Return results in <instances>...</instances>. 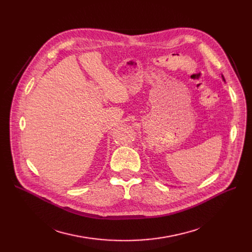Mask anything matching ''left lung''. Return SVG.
<instances>
[{
    "label": "left lung",
    "mask_w": 252,
    "mask_h": 252,
    "mask_svg": "<svg viewBox=\"0 0 252 252\" xmlns=\"http://www.w3.org/2000/svg\"><path fill=\"white\" fill-rule=\"evenodd\" d=\"M221 77H222V81H223V82H226V81H224V78H223V76H222V75H221Z\"/></svg>",
    "instance_id": "1"
}]
</instances>
